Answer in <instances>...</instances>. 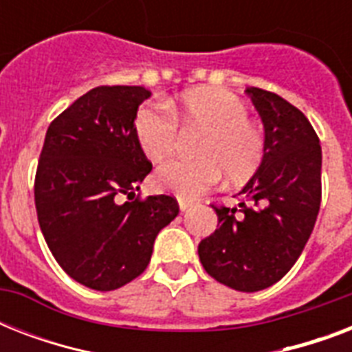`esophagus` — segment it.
<instances>
[{
    "mask_svg": "<svg viewBox=\"0 0 352 352\" xmlns=\"http://www.w3.org/2000/svg\"><path fill=\"white\" fill-rule=\"evenodd\" d=\"M193 206L192 201H186V199H179V208H181V212H186V210H190Z\"/></svg>",
    "mask_w": 352,
    "mask_h": 352,
    "instance_id": "1",
    "label": "esophagus"
}]
</instances>
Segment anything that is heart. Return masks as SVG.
Listing matches in <instances>:
<instances>
[{"label": "heart", "mask_w": 352, "mask_h": 352, "mask_svg": "<svg viewBox=\"0 0 352 352\" xmlns=\"http://www.w3.org/2000/svg\"><path fill=\"white\" fill-rule=\"evenodd\" d=\"M177 124L204 129L195 146L199 159L160 166L153 177L160 192L195 199L219 182L221 171L230 182H245L265 159V135L230 91L201 87L166 102V107L144 104L135 115V137L146 159L162 162L173 153Z\"/></svg>", "instance_id": "obj_1"}]
</instances>
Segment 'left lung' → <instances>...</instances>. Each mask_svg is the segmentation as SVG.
<instances>
[{"instance_id": "obj_1", "label": "left lung", "mask_w": 352, "mask_h": 352, "mask_svg": "<svg viewBox=\"0 0 352 352\" xmlns=\"http://www.w3.org/2000/svg\"><path fill=\"white\" fill-rule=\"evenodd\" d=\"M265 126V159L239 192V208L214 206L217 228L199 243L219 283L257 292L298 261L322 203V148L303 113L276 93L248 87Z\"/></svg>"}]
</instances>
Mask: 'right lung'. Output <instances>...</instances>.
<instances>
[{
	"instance_id": "obj_1",
	"label": "right lung",
	"mask_w": 352,
	"mask_h": 352,
	"mask_svg": "<svg viewBox=\"0 0 352 352\" xmlns=\"http://www.w3.org/2000/svg\"><path fill=\"white\" fill-rule=\"evenodd\" d=\"M149 95L140 85L91 89L51 122L38 160L34 203L47 246L74 281L102 292L146 270L155 237L179 214L171 195L135 197L151 171L135 137Z\"/></svg>"
}]
</instances>
